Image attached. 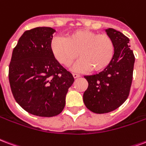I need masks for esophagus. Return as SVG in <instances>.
Instances as JSON below:
<instances>
[{
    "label": "esophagus",
    "mask_w": 146,
    "mask_h": 146,
    "mask_svg": "<svg viewBox=\"0 0 146 146\" xmlns=\"http://www.w3.org/2000/svg\"><path fill=\"white\" fill-rule=\"evenodd\" d=\"M72 75H73V77H74V78L80 77V74H76V73H73V74H72Z\"/></svg>",
    "instance_id": "34e87169"
}]
</instances>
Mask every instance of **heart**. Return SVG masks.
I'll use <instances>...</instances> for the list:
<instances>
[{"instance_id": "b5f03b06", "label": "heart", "mask_w": 146, "mask_h": 146, "mask_svg": "<svg viewBox=\"0 0 146 146\" xmlns=\"http://www.w3.org/2000/svg\"><path fill=\"white\" fill-rule=\"evenodd\" d=\"M50 50L55 59L64 67H70L79 57L74 69L77 71L101 72L112 61L115 45L108 34L100 33L89 29H77L67 36L54 37Z\"/></svg>"}]
</instances>
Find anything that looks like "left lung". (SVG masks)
I'll return each instance as SVG.
<instances>
[{
    "mask_svg": "<svg viewBox=\"0 0 146 146\" xmlns=\"http://www.w3.org/2000/svg\"><path fill=\"white\" fill-rule=\"evenodd\" d=\"M106 32L115 45L112 61L99 74L84 76L89 84L83 94L84 104L96 113L111 112L121 107L129 96L132 82L135 55L129 39L113 29Z\"/></svg>",
    "mask_w": 146,
    "mask_h": 146,
    "instance_id": "1",
    "label": "left lung"
}]
</instances>
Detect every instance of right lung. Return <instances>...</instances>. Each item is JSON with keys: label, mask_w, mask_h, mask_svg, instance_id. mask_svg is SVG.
Instances as JSON below:
<instances>
[{"label": "right lung", "mask_w": 146, "mask_h": 146, "mask_svg": "<svg viewBox=\"0 0 146 146\" xmlns=\"http://www.w3.org/2000/svg\"><path fill=\"white\" fill-rule=\"evenodd\" d=\"M55 30L37 27L25 31L12 52L8 78L11 92L25 111L39 117L62 112L66 94L74 82L50 50Z\"/></svg>", "instance_id": "obj_1"}]
</instances>
